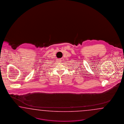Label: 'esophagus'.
<instances>
[{
  "instance_id": "esophagus-1",
  "label": "esophagus",
  "mask_w": 124,
  "mask_h": 124,
  "mask_svg": "<svg viewBox=\"0 0 124 124\" xmlns=\"http://www.w3.org/2000/svg\"><path fill=\"white\" fill-rule=\"evenodd\" d=\"M57 62H58V63H60V62H61V60H57Z\"/></svg>"
}]
</instances>
